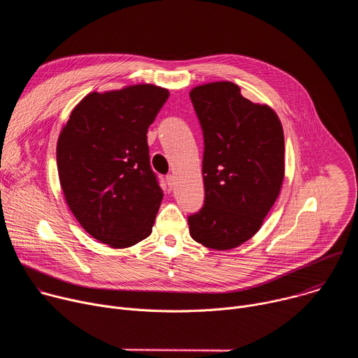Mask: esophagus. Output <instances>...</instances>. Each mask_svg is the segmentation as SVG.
I'll use <instances>...</instances> for the list:
<instances>
[{
	"mask_svg": "<svg viewBox=\"0 0 358 358\" xmlns=\"http://www.w3.org/2000/svg\"><path fill=\"white\" fill-rule=\"evenodd\" d=\"M166 181H167L170 189H173L174 185H176V177H174V174H167V176H166Z\"/></svg>",
	"mask_w": 358,
	"mask_h": 358,
	"instance_id": "1",
	"label": "esophagus"
}]
</instances>
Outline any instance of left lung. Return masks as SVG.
<instances>
[{
    "mask_svg": "<svg viewBox=\"0 0 358 358\" xmlns=\"http://www.w3.org/2000/svg\"><path fill=\"white\" fill-rule=\"evenodd\" d=\"M189 97L203 137L202 208L188 215L189 235L227 250L257 234L285 176V137L278 115L255 105L232 82L196 86Z\"/></svg>",
    "mask_w": 358,
    "mask_h": 358,
    "instance_id": "1",
    "label": "left lung"
}]
</instances>
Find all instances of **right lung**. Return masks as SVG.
Segmentation results:
<instances>
[{
  "label": "right lung",
  "instance_id": "add662e5",
  "mask_svg": "<svg viewBox=\"0 0 358 358\" xmlns=\"http://www.w3.org/2000/svg\"><path fill=\"white\" fill-rule=\"evenodd\" d=\"M169 96L152 85L89 93L58 138L65 199L101 243L129 248L151 234L163 189L150 166L147 130Z\"/></svg>",
  "mask_w": 358,
  "mask_h": 358
}]
</instances>
